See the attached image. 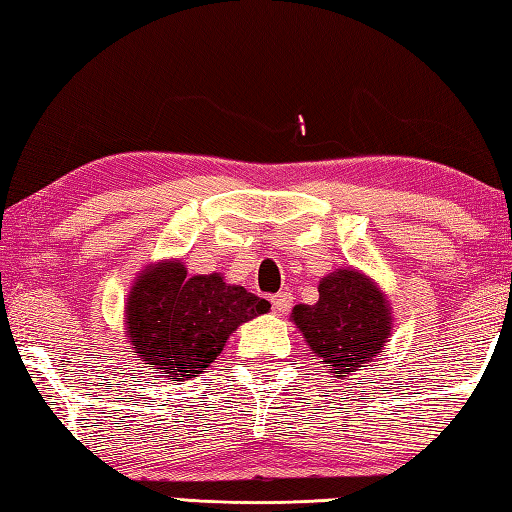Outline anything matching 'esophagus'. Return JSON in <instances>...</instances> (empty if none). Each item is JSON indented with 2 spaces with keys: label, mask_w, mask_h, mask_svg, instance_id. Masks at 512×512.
<instances>
[{
  "label": "esophagus",
  "mask_w": 512,
  "mask_h": 512,
  "mask_svg": "<svg viewBox=\"0 0 512 512\" xmlns=\"http://www.w3.org/2000/svg\"><path fill=\"white\" fill-rule=\"evenodd\" d=\"M270 302H273V308L277 310V313L284 315V313H288L290 306H293V293H290V290H282V293L273 295Z\"/></svg>",
  "instance_id": "obj_1"
}]
</instances>
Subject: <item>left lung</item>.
Returning <instances> with one entry per match:
<instances>
[{
	"label": "left lung",
	"instance_id": "left-lung-1",
	"mask_svg": "<svg viewBox=\"0 0 512 512\" xmlns=\"http://www.w3.org/2000/svg\"><path fill=\"white\" fill-rule=\"evenodd\" d=\"M293 322L310 350L335 377L355 375L382 353L390 335V306L373 279L339 268L319 282V302L293 308Z\"/></svg>",
	"mask_w": 512,
	"mask_h": 512
}]
</instances>
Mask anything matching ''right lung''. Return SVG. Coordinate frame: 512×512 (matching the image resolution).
<instances>
[{
    "mask_svg": "<svg viewBox=\"0 0 512 512\" xmlns=\"http://www.w3.org/2000/svg\"><path fill=\"white\" fill-rule=\"evenodd\" d=\"M268 310L266 299L219 273L188 277L175 259L139 273L126 304V335L144 364L182 382L213 364L237 326Z\"/></svg>",
    "mask_w": 512,
    "mask_h": 512,
    "instance_id": "1",
    "label": "right lung"
}]
</instances>
